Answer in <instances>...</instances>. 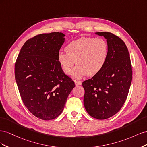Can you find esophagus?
I'll list each match as a JSON object with an SVG mask.
<instances>
[{"instance_id": "obj_1", "label": "esophagus", "mask_w": 147, "mask_h": 147, "mask_svg": "<svg viewBox=\"0 0 147 147\" xmlns=\"http://www.w3.org/2000/svg\"><path fill=\"white\" fill-rule=\"evenodd\" d=\"M75 83V85L78 86V85H81L82 84V82L80 81H78V80H74Z\"/></svg>"}]
</instances>
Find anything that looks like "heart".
Here are the masks:
<instances>
[{
	"mask_svg": "<svg viewBox=\"0 0 147 147\" xmlns=\"http://www.w3.org/2000/svg\"><path fill=\"white\" fill-rule=\"evenodd\" d=\"M60 51L57 61L63 72L69 75L75 63L74 70L75 77L84 75L93 76L104 68L109 55V45L105 39L94 37H81L70 42Z\"/></svg>",
	"mask_w": 147,
	"mask_h": 147,
	"instance_id": "b5f03b06",
	"label": "heart"
}]
</instances>
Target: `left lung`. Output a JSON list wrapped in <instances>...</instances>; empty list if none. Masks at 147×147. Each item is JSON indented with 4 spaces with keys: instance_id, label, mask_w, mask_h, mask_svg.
<instances>
[{
    "instance_id": "obj_1",
    "label": "left lung",
    "mask_w": 147,
    "mask_h": 147,
    "mask_svg": "<svg viewBox=\"0 0 147 147\" xmlns=\"http://www.w3.org/2000/svg\"><path fill=\"white\" fill-rule=\"evenodd\" d=\"M96 34L107 39L109 55L100 72L82 83L83 103L90 116L105 119L118 112L125 102L132 69L127 48L121 38L109 32Z\"/></svg>"
}]
</instances>
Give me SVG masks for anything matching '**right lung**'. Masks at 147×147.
Returning <instances> with one entry per match:
<instances>
[{"mask_svg":"<svg viewBox=\"0 0 147 147\" xmlns=\"http://www.w3.org/2000/svg\"><path fill=\"white\" fill-rule=\"evenodd\" d=\"M64 36L61 32H51L29 38L15 63V80L23 104L35 117L43 120L59 116L75 86L57 61Z\"/></svg>","mask_w":147,"mask_h":147,"instance_id":"add662e5","label":"right lung"}]
</instances>
